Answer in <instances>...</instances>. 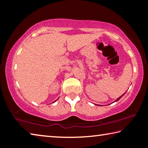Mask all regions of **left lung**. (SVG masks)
Masks as SVG:
<instances>
[{
	"mask_svg": "<svg viewBox=\"0 0 148 148\" xmlns=\"http://www.w3.org/2000/svg\"><path fill=\"white\" fill-rule=\"evenodd\" d=\"M125 93H124V94H123V95H121V97H119V98H118V99H116V101H114V102H116V101H119V99H121V97H123V95H125Z\"/></svg>",
	"mask_w": 148,
	"mask_h": 148,
	"instance_id": "obj_1",
	"label": "left lung"
}]
</instances>
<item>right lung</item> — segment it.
<instances>
[{"label":"right lung","mask_w":148,"mask_h":148,"mask_svg":"<svg viewBox=\"0 0 148 148\" xmlns=\"http://www.w3.org/2000/svg\"><path fill=\"white\" fill-rule=\"evenodd\" d=\"M56 101H54V102H56Z\"/></svg>","instance_id":"1"}]
</instances>
